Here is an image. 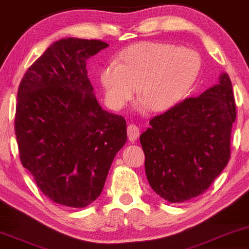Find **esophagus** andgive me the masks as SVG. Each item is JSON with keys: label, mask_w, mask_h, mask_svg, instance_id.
Masks as SVG:
<instances>
[{"label": "esophagus", "mask_w": 249, "mask_h": 249, "mask_svg": "<svg viewBox=\"0 0 249 249\" xmlns=\"http://www.w3.org/2000/svg\"><path fill=\"white\" fill-rule=\"evenodd\" d=\"M139 133H140V130L135 124H130L127 126V137L130 141H135L137 138L139 137Z\"/></svg>", "instance_id": "34e87169"}]
</instances>
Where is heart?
I'll return each mask as SVG.
<instances>
[{"label":"heart","mask_w":249,"mask_h":249,"mask_svg":"<svg viewBox=\"0 0 249 249\" xmlns=\"http://www.w3.org/2000/svg\"><path fill=\"white\" fill-rule=\"evenodd\" d=\"M200 71V58L194 50L164 43L141 42L128 46L101 69L106 100L123 108L139 90L138 108L165 111L178 105L194 85Z\"/></svg>","instance_id":"1"}]
</instances>
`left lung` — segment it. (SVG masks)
Masks as SVG:
<instances>
[{"label":"left lung","mask_w":249,"mask_h":249,"mask_svg":"<svg viewBox=\"0 0 249 249\" xmlns=\"http://www.w3.org/2000/svg\"><path fill=\"white\" fill-rule=\"evenodd\" d=\"M234 119L236 105L227 72L200 95L152 118L140 135L152 190L170 203L206 191L230 159Z\"/></svg>","instance_id":"obj_1"}]
</instances>
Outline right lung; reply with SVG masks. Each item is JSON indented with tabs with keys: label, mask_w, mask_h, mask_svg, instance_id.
<instances>
[{
	"label": "right lung",
	"mask_w": 249,
	"mask_h": 249,
	"mask_svg": "<svg viewBox=\"0 0 249 249\" xmlns=\"http://www.w3.org/2000/svg\"><path fill=\"white\" fill-rule=\"evenodd\" d=\"M107 43L61 38L22 77L16 138L22 166L54 203L82 208L100 196L115 156L126 143L123 116L101 108L86 60Z\"/></svg>",
	"instance_id": "obj_1"
}]
</instances>
